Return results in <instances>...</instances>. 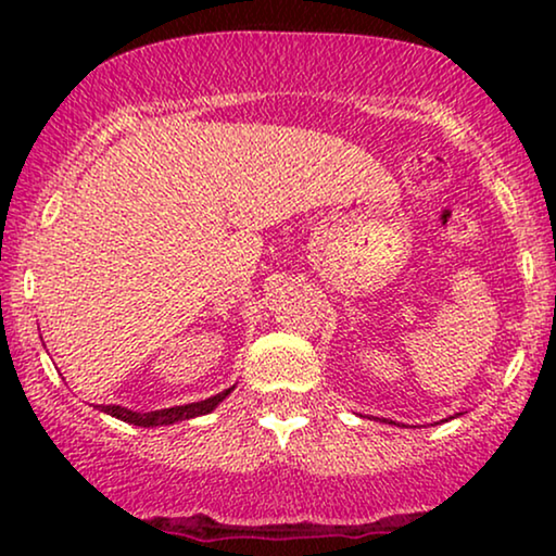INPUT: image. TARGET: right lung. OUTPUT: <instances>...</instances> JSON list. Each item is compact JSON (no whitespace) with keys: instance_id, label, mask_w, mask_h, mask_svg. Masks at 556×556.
Returning <instances> with one entry per match:
<instances>
[{"instance_id":"right-lung-1","label":"right lung","mask_w":556,"mask_h":556,"mask_svg":"<svg viewBox=\"0 0 556 556\" xmlns=\"http://www.w3.org/2000/svg\"><path fill=\"white\" fill-rule=\"evenodd\" d=\"M230 392H232V387H230V390L215 394V397H210V400L192 402V405L169 407V409H156V413H131V409L118 407V405H98V409H103V413L118 417V420H124V422L141 425V428H156V425H172V422H179V420H189V417L207 415V413H212V409H215V407L219 405V402H223Z\"/></svg>"}]
</instances>
